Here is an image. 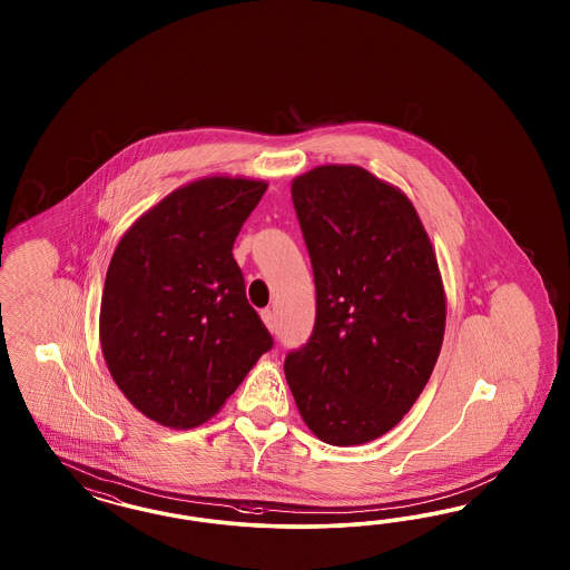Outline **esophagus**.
<instances>
[{"label": "esophagus", "instance_id": "esophagus-1", "mask_svg": "<svg viewBox=\"0 0 570 570\" xmlns=\"http://www.w3.org/2000/svg\"><path fill=\"white\" fill-rule=\"evenodd\" d=\"M261 320H263V324L267 326V328L276 330V315H274V311L272 309H263L261 311Z\"/></svg>", "mask_w": 570, "mask_h": 570}]
</instances>
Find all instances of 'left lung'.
<instances>
[{
  "mask_svg": "<svg viewBox=\"0 0 570 570\" xmlns=\"http://www.w3.org/2000/svg\"><path fill=\"white\" fill-rule=\"evenodd\" d=\"M315 279V326L284 362L296 407L330 445L391 431L431 379L445 291L429 234L403 191L355 165L293 181Z\"/></svg>",
  "mask_w": 570,
  "mask_h": 570,
  "instance_id": "obj_1",
  "label": "left lung"
}]
</instances>
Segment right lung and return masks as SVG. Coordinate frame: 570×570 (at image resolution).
<instances>
[{"label":"right lung","mask_w":570,"mask_h":570,"mask_svg":"<svg viewBox=\"0 0 570 570\" xmlns=\"http://www.w3.org/2000/svg\"><path fill=\"white\" fill-rule=\"evenodd\" d=\"M265 190L244 177L191 181L144 213L110 259L104 360L122 395L163 426L207 422L274 346L232 255Z\"/></svg>","instance_id":"1"}]
</instances>
